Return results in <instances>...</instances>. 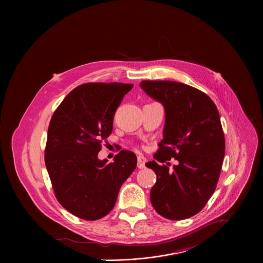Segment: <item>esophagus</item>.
I'll use <instances>...</instances> for the list:
<instances>
[{"label":"esophagus","instance_id":"1","mask_svg":"<svg viewBox=\"0 0 263 263\" xmlns=\"http://www.w3.org/2000/svg\"><path fill=\"white\" fill-rule=\"evenodd\" d=\"M146 158L145 157H142V156H139L138 157V168L139 169H144L146 166Z\"/></svg>","mask_w":263,"mask_h":263}]
</instances>
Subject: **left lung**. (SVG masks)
Segmentation results:
<instances>
[{
    "instance_id": "left-lung-1",
    "label": "left lung",
    "mask_w": 263,
    "mask_h": 263,
    "mask_svg": "<svg viewBox=\"0 0 263 263\" xmlns=\"http://www.w3.org/2000/svg\"><path fill=\"white\" fill-rule=\"evenodd\" d=\"M144 91L165 108L163 140L148 162L157 181L151 189L152 205L162 217L179 221L199 213L220 177L225 136L214 101L200 90L174 81H142Z\"/></svg>"
}]
</instances>
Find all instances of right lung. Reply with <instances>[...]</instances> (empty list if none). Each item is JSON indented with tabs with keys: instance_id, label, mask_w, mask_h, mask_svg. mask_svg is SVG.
Masks as SVG:
<instances>
[{
	"instance_id": "1",
	"label": "right lung",
	"mask_w": 263,
	"mask_h": 263,
	"mask_svg": "<svg viewBox=\"0 0 263 263\" xmlns=\"http://www.w3.org/2000/svg\"><path fill=\"white\" fill-rule=\"evenodd\" d=\"M133 84L78 86L52 114L44 161L58 201L76 217L95 221L114 206L119 188L137 167V156L120 151L114 162L100 161L113 116Z\"/></svg>"
}]
</instances>
